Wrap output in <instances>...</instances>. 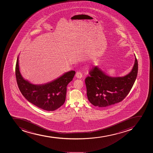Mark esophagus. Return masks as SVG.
Returning a JSON list of instances; mask_svg holds the SVG:
<instances>
[{"mask_svg":"<svg viewBox=\"0 0 153 153\" xmlns=\"http://www.w3.org/2000/svg\"><path fill=\"white\" fill-rule=\"evenodd\" d=\"M76 77H77V78H81L82 77V74L81 72H77V73H76Z\"/></svg>","mask_w":153,"mask_h":153,"instance_id":"34e87169","label":"esophagus"}]
</instances>
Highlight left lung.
I'll return each instance as SVG.
<instances>
[{
    "label": "left lung",
    "instance_id": "left-lung-1",
    "mask_svg": "<svg viewBox=\"0 0 153 153\" xmlns=\"http://www.w3.org/2000/svg\"><path fill=\"white\" fill-rule=\"evenodd\" d=\"M138 64L137 58L132 70L124 77L108 76L94 66L85 79L87 95L94 106L105 108L121 102L127 96L137 78Z\"/></svg>",
    "mask_w": 153,
    "mask_h": 153
}]
</instances>
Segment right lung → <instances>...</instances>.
I'll return each mask as SVG.
<instances>
[{"instance_id": "add662e5", "label": "right lung", "mask_w": 153, "mask_h": 153, "mask_svg": "<svg viewBox=\"0 0 153 153\" xmlns=\"http://www.w3.org/2000/svg\"><path fill=\"white\" fill-rule=\"evenodd\" d=\"M75 71L71 70L45 84L33 85L25 80L19 70L18 57L15 67L16 81L22 95L29 102L47 111H55L65 101L67 85L73 80Z\"/></svg>"}]
</instances>
